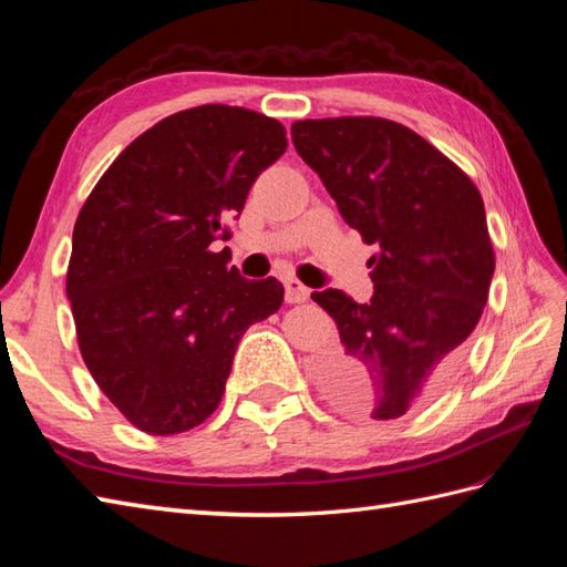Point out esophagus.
Segmentation results:
<instances>
[{"mask_svg": "<svg viewBox=\"0 0 567 567\" xmlns=\"http://www.w3.org/2000/svg\"><path fill=\"white\" fill-rule=\"evenodd\" d=\"M285 299L290 305H299V302H307L309 299V290L307 287L299 282V280H295V277H287L285 280Z\"/></svg>", "mask_w": 567, "mask_h": 567, "instance_id": "1", "label": "esophagus"}]
</instances>
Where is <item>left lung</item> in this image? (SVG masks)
<instances>
[{
    "mask_svg": "<svg viewBox=\"0 0 567 567\" xmlns=\"http://www.w3.org/2000/svg\"><path fill=\"white\" fill-rule=\"evenodd\" d=\"M292 141L346 224L380 246L368 305L311 292L341 336L315 368L319 388L353 416L414 412L453 378L483 317L495 272L483 197L451 158L390 118H305Z\"/></svg>",
    "mask_w": 567,
    "mask_h": 567,
    "instance_id": "left-lung-1",
    "label": "left lung"
}]
</instances>
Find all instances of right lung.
Masks as SVG:
<instances>
[{
	"mask_svg": "<svg viewBox=\"0 0 567 567\" xmlns=\"http://www.w3.org/2000/svg\"><path fill=\"white\" fill-rule=\"evenodd\" d=\"M285 151L277 118L202 104L141 134L82 204L65 282L80 353L136 429L209 419L240 336L280 309L275 277L246 280L212 244Z\"/></svg>",
	"mask_w": 567,
	"mask_h": 567,
	"instance_id": "right-lung-1",
	"label": "right lung"
}]
</instances>
